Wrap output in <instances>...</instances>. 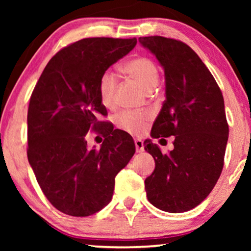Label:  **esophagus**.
<instances>
[{
    "label": "esophagus",
    "mask_w": 251,
    "mask_h": 251,
    "mask_svg": "<svg viewBox=\"0 0 251 251\" xmlns=\"http://www.w3.org/2000/svg\"><path fill=\"white\" fill-rule=\"evenodd\" d=\"M135 146H136V151L138 153H142L144 151V143L142 139H135Z\"/></svg>",
    "instance_id": "1"
}]
</instances>
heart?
<instances>
[{
  "mask_svg": "<svg viewBox=\"0 0 251 251\" xmlns=\"http://www.w3.org/2000/svg\"><path fill=\"white\" fill-rule=\"evenodd\" d=\"M123 72L130 77L135 78L146 91L151 92L156 87L159 81V71L155 63L147 57H136L123 65ZM118 80L114 73L106 71L99 78L98 90L101 104L107 108L115 105V91ZM150 114L147 112L126 111L118 118V125L132 135H140L146 128Z\"/></svg>",
  "mask_w": 251,
  "mask_h": 251,
  "instance_id": "1",
  "label": "heart"
}]
</instances>
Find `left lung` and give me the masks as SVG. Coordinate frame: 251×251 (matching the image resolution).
<instances>
[{
	"mask_svg": "<svg viewBox=\"0 0 251 251\" xmlns=\"http://www.w3.org/2000/svg\"><path fill=\"white\" fill-rule=\"evenodd\" d=\"M138 41L156 57L166 78V100L151 136L161 140L175 136L168 154L151 139L144 142L155 161V169L145 179L147 199L160 210L185 212L208 197L222 174L228 139L224 98L187 44L162 36Z\"/></svg>",
	"mask_w": 251,
	"mask_h": 251,
	"instance_id": "8db88e82",
	"label": "left lung"
}]
</instances>
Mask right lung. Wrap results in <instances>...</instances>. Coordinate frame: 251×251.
<instances>
[{
	"instance_id": "right-lung-1",
	"label": "right lung",
	"mask_w": 251,
	"mask_h": 251,
	"mask_svg": "<svg viewBox=\"0 0 251 251\" xmlns=\"http://www.w3.org/2000/svg\"><path fill=\"white\" fill-rule=\"evenodd\" d=\"M137 39L91 37L51 58L34 88L27 114V157L41 190L64 214L87 217L112 200L115 176L136 152L128 132L99 121L107 114L99 78L128 54ZM90 129L106 138L89 149Z\"/></svg>"
}]
</instances>
